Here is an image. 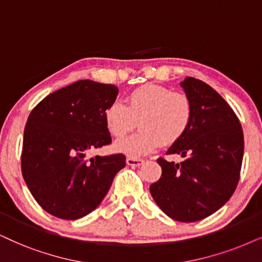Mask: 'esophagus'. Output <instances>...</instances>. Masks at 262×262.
<instances>
[{
	"label": "esophagus",
	"instance_id": "34e87169",
	"mask_svg": "<svg viewBox=\"0 0 262 262\" xmlns=\"http://www.w3.org/2000/svg\"><path fill=\"white\" fill-rule=\"evenodd\" d=\"M144 163V160L141 158H135V157H127V164L130 167H139Z\"/></svg>",
	"mask_w": 262,
	"mask_h": 262
}]
</instances>
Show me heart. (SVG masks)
<instances>
[{
    "label": "heart",
    "mask_w": 262,
    "mask_h": 262,
    "mask_svg": "<svg viewBox=\"0 0 262 262\" xmlns=\"http://www.w3.org/2000/svg\"><path fill=\"white\" fill-rule=\"evenodd\" d=\"M193 107L183 92H171L164 85L145 84L132 91L125 105L112 101L104 110V122L115 138L128 134L139 122L140 130L116 141L117 151L140 157L155 151L162 142L171 145L180 140L190 127Z\"/></svg>",
    "instance_id": "obj_1"
}]
</instances>
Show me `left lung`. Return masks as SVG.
Listing matches in <instances>:
<instances>
[{"mask_svg":"<svg viewBox=\"0 0 262 262\" xmlns=\"http://www.w3.org/2000/svg\"><path fill=\"white\" fill-rule=\"evenodd\" d=\"M181 87L190 98L193 115L187 132L167 155L177 154L185 160L175 163L158 158L162 175L150 192L171 219L194 223L219 210L233 194L244 139L236 114L209 84L186 77Z\"/></svg>","mask_w":262,"mask_h":262,"instance_id":"obj_1","label":"left lung"}]
</instances>
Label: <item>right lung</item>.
<instances>
[{
	"mask_svg": "<svg viewBox=\"0 0 262 262\" xmlns=\"http://www.w3.org/2000/svg\"><path fill=\"white\" fill-rule=\"evenodd\" d=\"M118 88L81 79L36 105L24 129L21 173L36 202L47 213L76 220L93 211L125 167L122 154L85 152L111 144L104 110Z\"/></svg>",
	"mask_w": 262,
	"mask_h": 262,
	"instance_id": "1",
	"label": "right lung"
}]
</instances>
